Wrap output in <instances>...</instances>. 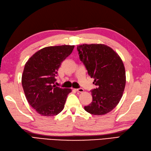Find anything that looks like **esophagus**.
Returning a JSON list of instances; mask_svg holds the SVG:
<instances>
[{"label":"esophagus","mask_w":151,"mask_h":151,"mask_svg":"<svg viewBox=\"0 0 151 151\" xmlns=\"http://www.w3.org/2000/svg\"><path fill=\"white\" fill-rule=\"evenodd\" d=\"M75 91H77V92H78V93H82V92H83V89L82 88L76 89Z\"/></svg>","instance_id":"esophagus-1"}]
</instances>
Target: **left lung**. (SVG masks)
<instances>
[{"label":"left lung","instance_id":"left-lung-1","mask_svg":"<svg viewBox=\"0 0 151 151\" xmlns=\"http://www.w3.org/2000/svg\"><path fill=\"white\" fill-rule=\"evenodd\" d=\"M77 51L80 60L96 86V89L91 90L92 102L84 109L94 115L109 113L119 103L125 89L123 62L113 49L104 44L80 45Z\"/></svg>","mask_w":151,"mask_h":151}]
</instances>
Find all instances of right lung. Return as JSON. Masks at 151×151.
Returning a JSON list of instances; mask_svg holds the SVG:
<instances>
[{
  "label": "right lung",
  "instance_id": "obj_1",
  "mask_svg": "<svg viewBox=\"0 0 151 151\" xmlns=\"http://www.w3.org/2000/svg\"><path fill=\"white\" fill-rule=\"evenodd\" d=\"M74 45L44 47L35 52L24 66L22 85L28 103L45 116L57 115L64 107L71 89L55 85L61 63L71 53Z\"/></svg>",
  "mask_w": 151,
  "mask_h": 151
}]
</instances>
